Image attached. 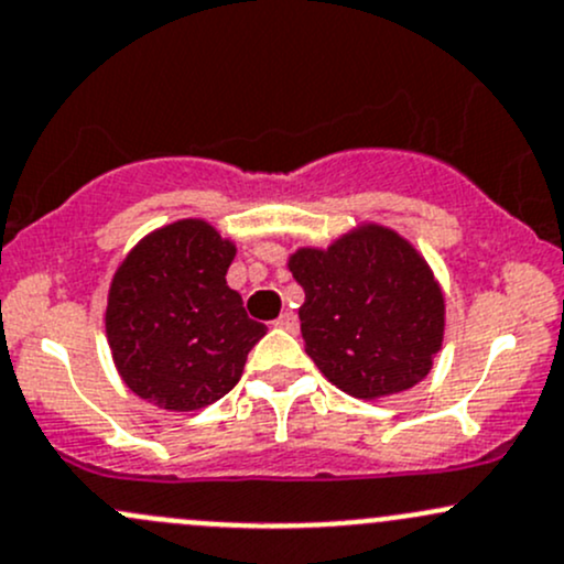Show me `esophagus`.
I'll use <instances>...</instances> for the list:
<instances>
[{"label":"esophagus","instance_id":"1","mask_svg":"<svg viewBox=\"0 0 564 564\" xmlns=\"http://www.w3.org/2000/svg\"><path fill=\"white\" fill-rule=\"evenodd\" d=\"M274 325L282 330H299V317H295L293 312H282L280 317L274 319Z\"/></svg>","mask_w":564,"mask_h":564}]
</instances>
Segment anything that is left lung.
<instances>
[{
    "mask_svg": "<svg viewBox=\"0 0 564 564\" xmlns=\"http://www.w3.org/2000/svg\"><path fill=\"white\" fill-rule=\"evenodd\" d=\"M288 269L306 295V355L338 390L373 401L427 377L444 341V293L403 236L368 223L328 250L301 247Z\"/></svg>",
    "mask_w": 564,
    "mask_h": 564,
    "instance_id": "left-lung-1",
    "label": "left lung"
}]
</instances>
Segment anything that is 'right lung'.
Returning a JSON list of instances; mask_svg holds the SVG:
<instances>
[{
    "label": "right lung",
    "mask_w": 564,
    "mask_h": 564,
    "mask_svg": "<svg viewBox=\"0 0 564 564\" xmlns=\"http://www.w3.org/2000/svg\"><path fill=\"white\" fill-rule=\"evenodd\" d=\"M236 256L209 223L177 220L148 234L115 271L107 341L120 379L144 401L196 411L241 379L265 325L247 317L226 274Z\"/></svg>",
    "instance_id": "add662e5"
}]
</instances>
